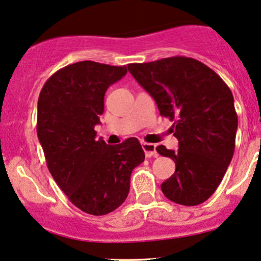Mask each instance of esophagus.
<instances>
[{
  "label": "esophagus",
  "mask_w": 261,
  "mask_h": 261,
  "mask_svg": "<svg viewBox=\"0 0 261 261\" xmlns=\"http://www.w3.org/2000/svg\"><path fill=\"white\" fill-rule=\"evenodd\" d=\"M142 148H143V150H144L146 158L158 156L156 145L155 144H151V143H142Z\"/></svg>",
  "instance_id": "34e87169"
}]
</instances>
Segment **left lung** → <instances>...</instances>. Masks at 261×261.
Here are the masks:
<instances>
[{
  "instance_id": "left-lung-1",
  "label": "left lung",
  "mask_w": 261,
  "mask_h": 261,
  "mask_svg": "<svg viewBox=\"0 0 261 261\" xmlns=\"http://www.w3.org/2000/svg\"><path fill=\"white\" fill-rule=\"evenodd\" d=\"M128 70L156 102L160 116L174 121L176 151H156L175 163L162 184L166 198L184 206L208 200L233 158L238 116L232 91L201 61L186 57L129 64Z\"/></svg>"
}]
</instances>
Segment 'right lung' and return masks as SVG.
Returning a JSON list of instances; mask_svg holds the SVG:
<instances>
[{
    "mask_svg": "<svg viewBox=\"0 0 261 261\" xmlns=\"http://www.w3.org/2000/svg\"><path fill=\"white\" fill-rule=\"evenodd\" d=\"M125 74V66L79 61L53 74L38 98L37 134L49 171L70 202L89 215L118 208L132 171L145 159L137 138L117 145L96 139L105 93Z\"/></svg>",
    "mask_w": 261,
    "mask_h": 261,
    "instance_id": "obj_1",
    "label": "right lung"
}]
</instances>
